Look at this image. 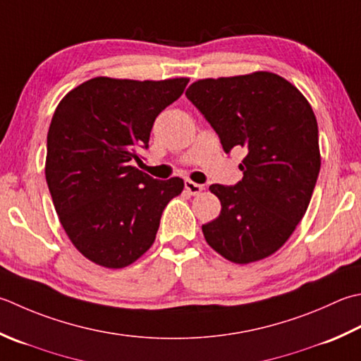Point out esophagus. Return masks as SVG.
Segmentation results:
<instances>
[{
    "instance_id": "34e87169",
    "label": "esophagus",
    "mask_w": 361,
    "mask_h": 361,
    "mask_svg": "<svg viewBox=\"0 0 361 361\" xmlns=\"http://www.w3.org/2000/svg\"><path fill=\"white\" fill-rule=\"evenodd\" d=\"M185 189L188 190L190 195H197V194H200L204 188H203V185H199V183H194V181H190V180H186L185 181Z\"/></svg>"
}]
</instances>
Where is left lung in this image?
Instances as JSON below:
<instances>
[{"instance_id": "1", "label": "left lung", "mask_w": 361, "mask_h": 361, "mask_svg": "<svg viewBox=\"0 0 361 361\" xmlns=\"http://www.w3.org/2000/svg\"><path fill=\"white\" fill-rule=\"evenodd\" d=\"M186 97L221 137L225 153L247 152L235 186L211 185L221 214L202 225L231 263L271 257L302 221L321 169L316 116L302 92L271 72L192 82Z\"/></svg>"}]
</instances>
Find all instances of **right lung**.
I'll list each match as a JSON object with an SVG mask.
<instances>
[{
	"label": "right lung",
	"instance_id": "1",
	"mask_svg": "<svg viewBox=\"0 0 361 361\" xmlns=\"http://www.w3.org/2000/svg\"><path fill=\"white\" fill-rule=\"evenodd\" d=\"M189 78L162 81L98 76L56 108L45 176L62 228L98 266L122 269L150 249L161 214L185 181L153 180L130 166L147 148L154 118L181 97Z\"/></svg>",
	"mask_w": 361,
	"mask_h": 361
}]
</instances>
